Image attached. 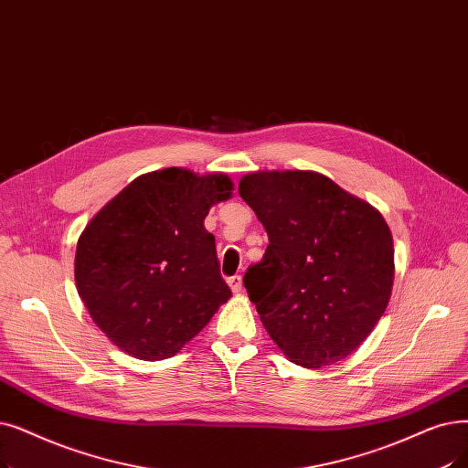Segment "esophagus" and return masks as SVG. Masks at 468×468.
<instances>
[{"label":"esophagus","instance_id":"1","mask_svg":"<svg viewBox=\"0 0 468 468\" xmlns=\"http://www.w3.org/2000/svg\"><path fill=\"white\" fill-rule=\"evenodd\" d=\"M228 282H229V287H231V291H233L235 294H240V292H242V277H240V275L229 277Z\"/></svg>","mask_w":468,"mask_h":468}]
</instances>
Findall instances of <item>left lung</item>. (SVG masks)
<instances>
[{
  "mask_svg": "<svg viewBox=\"0 0 468 468\" xmlns=\"http://www.w3.org/2000/svg\"><path fill=\"white\" fill-rule=\"evenodd\" d=\"M239 195L270 237L245 289L271 340L308 369L348 357L390 302L388 223L369 202L310 170L247 174Z\"/></svg>",
  "mask_w": 468,
  "mask_h": 468,
  "instance_id": "8db88e82",
  "label": "left lung"
}]
</instances>
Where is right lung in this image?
<instances>
[{
  "label": "right lung",
  "mask_w": 468,
  "mask_h": 468,
  "mask_svg": "<svg viewBox=\"0 0 468 468\" xmlns=\"http://www.w3.org/2000/svg\"><path fill=\"white\" fill-rule=\"evenodd\" d=\"M231 191L226 174L174 166L135 177L90 219L76 247V289L122 352L172 357L231 298L205 229Z\"/></svg>",
  "instance_id": "1"
}]
</instances>
